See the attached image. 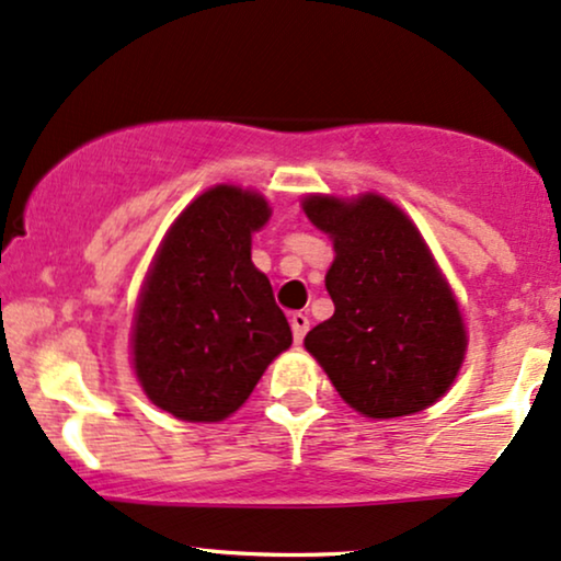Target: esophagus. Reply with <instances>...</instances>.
I'll return each instance as SVG.
<instances>
[{"label": "esophagus", "mask_w": 561, "mask_h": 561, "mask_svg": "<svg viewBox=\"0 0 561 561\" xmlns=\"http://www.w3.org/2000/svg\"><path fill=\"white\" fill-rule=\"evenodd\" d=\"M291 330H294V341L301 343L304 335H307V330H309V317L304 312H294L291 314Z\"/></svg>", "instance_id": "1"}]
</instances>
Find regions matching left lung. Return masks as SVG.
<instances>
[{
	"label": "left lung",
	"instance_id": "1",
	"mask_svg": "<svg viewBox=\"0 0 561 561\" xmlns=\"http://www.w3.org/2000/svg\"><path fill=\"white\" fill-rule=\"evenodd\" d=\"M304 213L335 249L324 275L335 314L309 330L307 351L364 416L424 411L458 377L468 337L419 228L379 195H309Z\"/></svg>",
	"mask_w": 561,
	"mask_h": 561
}]
</instances>
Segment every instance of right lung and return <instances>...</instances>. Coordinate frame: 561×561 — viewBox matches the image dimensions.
Returning a JSON list of instances; mask_svg holds the SVG:
<instances>
[{
	"label": "right lung",
	"instance_id": "obj_1",
	"mask_svg": "<svg viewBox=\"0 0 561 561\" xmlns=\"http://www.w3.org/2000/svg\"><path fill=\"white\" fill-rule=\"evenodd\" d=\"M270 207L257 192L218 184L186 205L158 249L133 324L145 396L182 421H224L252 396L291 328L252 233Z\"/></svg>",
	"mask_w": 561,
	"mask_h": 561
}]
</instances>
